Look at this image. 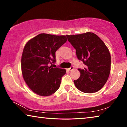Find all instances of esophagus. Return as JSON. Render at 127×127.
I'll list each match as a JSON object with an SVG mask.
<instances>
[{
    "label": "esophagus",
    "mask_w": 127,
    "mask_h": 127,
    "mask_svg": "<svg viewBox=\"0 0 127 127\" xmlns=\"http://www.w3.org/2000/svg\"><path fill=\"white\" fill-rule=\"evenodd\" d=\"M73 69H74V67L73 66H70V67L69 68V69H68L69 70H73Z\"/></svg>",
    "instance_id": "34e87169"
}]
</instances>
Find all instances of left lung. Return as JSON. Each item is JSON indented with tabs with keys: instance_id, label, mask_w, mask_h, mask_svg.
<instances>
[{
	"instance_id": "8db88e82",
	"label": "left lung",
	"mask_w": 127,
	"mask_h": 127,
	"mask_svg": "<svg viewBox=\"0 0 127 127\" xmlns=\"http://www.w3.org/2000/svg\"><path fill=\"white\" fill-rule=\"evenodd\" d=\"M66 37L76 49L78 59L85 65L84 69H78L81 75L74 80L76 87L85 93L99 91L110 72L111 56L108 48L97 35L91 32Z\"/></svg>"
}]
</instances>
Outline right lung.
<instances>
[{
	"instance_id": "1",
	"label": "right lung",
	"mask_w": 127,
	"mask_h": 127,
	"mask_svg": "<svg viewBox=\"0 0 127 127\" xmlns=\"http://www.w3.org/2000/svg\"><path fill=\"white\" fill-rule=\"evenodd\" d=\"M65 36L40 33L30 39L23 49L21 69L26 83L33 92L50 96L60 87L65 69L53 68L55 51L65 43Z\"/></svg>"
}]
</instances>
